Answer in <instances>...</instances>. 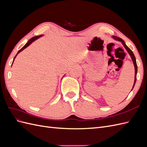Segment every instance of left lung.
<instances>
[{"label": "left lung", "instance_id": "8db88e82", "mask_svg": "<svg viewBox=\"0 0 147 147\" xmlns=\"http://www.w3.org/2000/svg\"><path fill=\"white\" fill-rule=\"evenodd\" d=\"M113 38H114L115 40H117V41H119V42H121L123 44V45L124 46V47L125 48V49L126 50V51L128 52L129 55H130L131 59L132 60V62H133V64H134V67H135V78H134V84H133V87H132V89L134 88V86H135V84H136V80H137V63H136V57H135V56L134 55V53H133V52L131 51V49L129 48L126 45L125 42H124V41L123 40H122L121 38L119 37H116V36H112V37ZM131 90V91H132Z\"/></svg>", "mask_w": 147, "mask_h": 147}]
</instances>
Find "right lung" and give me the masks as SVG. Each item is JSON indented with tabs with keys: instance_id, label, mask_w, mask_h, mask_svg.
<instances>
[{
	"instance_id": "right-lung-1",
	"label": "right lung",
	"mask_w": 147,
	"mask_h": 147,
	"mask_svg": "<svg viewBox=\"0 0 147 147\" xmlns=\"http://www.w3.org/2000/svg\"><path fill=\"white\" fill-rule=\"evenodd\" d=\"M42 36H43V35H38V36H35V37H32V38H31L29 40L27 43H26V45H25L23 48H22L21 49V50H20L18 51V53L16 54V56H15V57H14V59H13V61H14V60H15V57H16V56L18 55V53H20L21 51H23V50H24V49H25L26 48H27L28 46H29L31 43H32L33 42H34V41L35 40L38 39V38L41 37ZM13 63H12V64H13Z\"/></svg>"
}]
</instances>
